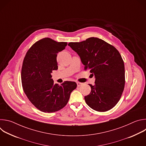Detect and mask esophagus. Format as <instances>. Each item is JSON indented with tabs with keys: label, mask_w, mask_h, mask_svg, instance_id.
Segmentation results:
<instances>
[{
	"label": "esophagus",
	"mask_w": 146,
	"mask_h": 146,
	"mask_svg": "<svg viewBox=\"0 0 146 146\" xmlns=\"http://www.w3.org/2000/svg\"><path fill=\"white\" fill-rule=\"evenodd\" d=\"M77 86L78 87H80V86H81L82 84L81 82H77Z\"/></svg>",
	"instance_id": "obj_1"
}]
</instances>
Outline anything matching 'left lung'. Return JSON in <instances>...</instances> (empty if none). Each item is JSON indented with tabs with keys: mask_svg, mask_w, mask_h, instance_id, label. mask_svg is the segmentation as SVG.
Here are the masks:
<instances>
[{
	"mask_svg": "<svg viewBox=\"0 0 146 146\" xmlns=\"http://www.w3.org/2000/svg\"><path fill=\"white\" fill-rule=\"evenodd\" d=\"M81 58L84 70L95 77V84L84 97L91 109L105 112L113 108L122 94L125 78L123 60L119 51L105 41L90 37L81 42L68 44Z\"/></svg>",
	"mask_w": 146,
	"mask_h": 146,
	"instance_id": "left-lung-1",
	"label": "left lung"
}]
</instances>
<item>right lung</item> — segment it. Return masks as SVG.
Listing matches in <instances>:
<instances>
[{"label":"right lung","instance_id":"obj_1","mask_svg":"<svg viewBox=\"0 0 146 146\" xmlns=\"http://www.w3.org/2000/svg\"><path fill=\"white\" fill-rule=\"evenodd\" d=\"M66 42H56L45 37L33 44L27 51L23 63L21 82L25 94L38 110L54 113L64 108L71 92L76 88L74 81L54 84L53 70L58 69L57 54L64 50Z\"/></svg>","mask_w":146,"mask_h":146}]
</instances>
